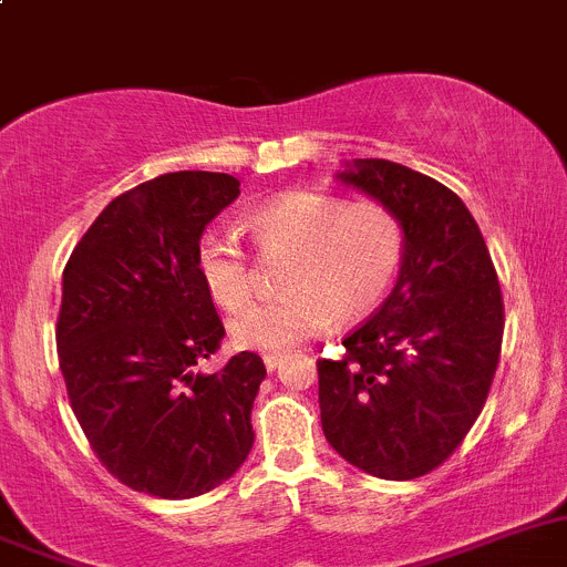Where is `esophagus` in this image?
<instances>
[{
  "mask_svg": "<svg viewBox=\"0 0 567 567\" xmlns=\"http://www.w3.org/2000/svg\"><path fill=\"white\" fill-rule=\"evenodd\" d=\"M280 361H284V353H267V355H264V368L272 373V370L280 368Z\"/></svg>",
  "mask_w": 567,
  "mask_h": 567,
  "instance_id": "34e87169",
  "label": "esophagus"
}]
</instances>
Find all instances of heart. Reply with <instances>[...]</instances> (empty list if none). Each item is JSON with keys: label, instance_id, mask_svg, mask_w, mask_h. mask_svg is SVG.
Returning <instances> with one entry per match:
<instances>
[{"label": "heart", "instance_id": "heart-1", "mask_svg": "<svg viewBox=\"0 0 567 567\" xmlns=\"http://www.w3.org/2000/svg\"><path fill=\"white\" fill-rule=\"evenodd\" d=\"M247 230L264 261L292 258L280 280L284 298L244 308L256 298V267L217 230L199 239L197 272L219 309L246 310L230 322V339L258 353H287L331 320H368L395 287L406 252V230L390 206L303 188L258 206Z\"/></svg>", "mask_w": 567, "mask_h": 567}]
</instances>
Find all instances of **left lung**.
<instances>
[{"instance_id": "1", "label": "left lung", "mask_w": 567, "mask_h": 567, "mask_svg": "<svg viewBox=\"0 0 567 567\" xmlns=\"http://www.w3.org/2000/svg\"><path fill=\"white\" fill-rule=\"evenodd\" d=\"M344 183L401 217L406 252L395 289L320 359V420L342 460L409 482L436 471L487 401L504 298L476 219L449 186L384 158H355Z\"/></svg>"}]
</instances>
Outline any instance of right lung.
<instances>
[{"mask_svg": "<svg viewBox=\"0 0 567 567\" xmlns=\"http://www.w3.org/2000/svg\"><path fill=\"white\" fill-rule=\"evenodd\" d=\"M236 197L225 172L153 177L107 203L63 269L55 339L69 403L96 460L136 493H208L256 440L261 355L241 350L217 373L197 370L225 337L197 247Z\"/></svg>", "mask_w": 567, "mask_h": 567, "instance_id": "add662e5", "label": "right lung"}]
</instances>
